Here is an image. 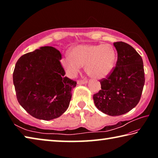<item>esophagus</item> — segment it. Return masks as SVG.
Listing matches in <instances>:
<instances>
[{"instance_id": "1", "label": "esophagus", "mask_w": 158, "mask_h": 158, "mask_svg": "<svg viewBox=\"0 0 158 158\" xmlns=\"http://www.w3.org/2000/svg\"><path fill=\"white\" fill-rule=\"evenodd\" d=\"M88 81L87 80H79L78 81H77V84L81 85V84H87Z\"/></svg>"}]
</instances>
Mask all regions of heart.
<instances>
[{
  "label": "heart",
  "mask_w": 158,
  "mask_h": 158,
  "mask_svg": "<svg viewBox=\"0 0 158 158\" xmlns=\"http://www.w3.org/2000/svg\"><path fill=\"white\" fill-rule=\"evenodd\" d=\"M116 60V53L108 44H79L73 47L70 55L61 60L69 77L77 75L82 65L93 77L103 79L113 70Z\"/></svg>",
  "instance_id": "b5f03b06"
}]
</instances>
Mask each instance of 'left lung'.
<instances>
[{"mask_svg":"<svg viewBox=\"0 0 158 158\" xmlns=\"http://www.w3.org/2000/svg\"><path fill=\"white\" fill-rule=\"evenodd\" d=\"M118 53L116 67L100 80L101 90L93 95L95 105L109 116H121L135 107L142 94L145 77L143 60L134 48L123 42L114 43Z\"/></svg>","mask_w":158,"mask_h":158,"instance_id":"8db88e82","label":"left lung"}]
</instances>
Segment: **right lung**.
<instances>
[{
	"label": "right lung",
	"mask_w": 158,
	"mask_h": 158,
	"mask_svg": "<svg viewBox=\"0 0 158 158\" xmlns=\"http://www.w3.org/2000/svg\"><path fill=\"white\" fill-rule=\"evenodd\" d=\"M61 53L42 47L19 58L13 83L20 105L36 118L50 121L68 109L77 81L65 77Z\"/></svg>",
	"instance_id": "obj_1"
}]
</instances>
